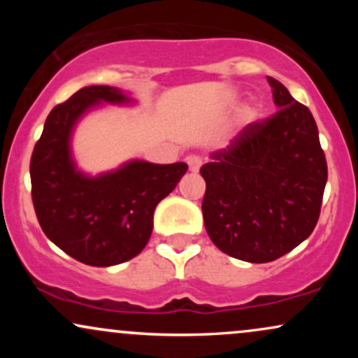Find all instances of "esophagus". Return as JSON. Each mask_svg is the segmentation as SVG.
<instances>
[{"label":"esophagus","mask_w":358,"mask_h":358,"mask_svg":"<svg viewBox=\"0 0 358 358\" xmlns=\"http://www.w3.org/2000/svg\"><path fill=\"white\" fill-rule=\"evenodd\" d=\"M187 163H188V168H190L192 173H196V171L200 170V166H202V158H200V156L192 155L187 158Z\"/></svg>","instance_id":"esophagus-1"}]
</instances>
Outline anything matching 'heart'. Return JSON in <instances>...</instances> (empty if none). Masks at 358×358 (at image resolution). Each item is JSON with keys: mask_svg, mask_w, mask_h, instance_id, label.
<instances>
[{"mask_svg": "<svg viewBox=\"0 0 358 358\" xmlns=\"http://www.w3.org/2000/svg\"><path fill=\"white\" fill-rule=\"evenodd\" d=\"M257 116H259V114H257V109H249V110H248V121H249V122L256 121Z\"/></svg>", "mask_w": 358, "mask_h": 358, "instance_id": "1", "label": "heart"}]
</instances>
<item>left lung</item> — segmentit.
Wrapping results in <instances>:
<instances>
[{"label":"left lung","mask_w":358,"mask_h":358,"mask_svg":"<svg viewBox=\"0 0 358 358\" xmlns=\"http://www.w3.org/2000/svg\"><path fill=\"white\" fill-rule=\"evenodd\" d=\"M276 114L241 131L200 168L208 237L222 252L271 262L313 232L328 168L310 109L268 77Z\"/></svg>","instance_id":"left-lung-1"}]
</instances>
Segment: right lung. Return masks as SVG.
<instances>
[{
  "label": "right lung",
  "instance_id": "add662e5",
  "mask_svg": "<svg viewBox=\"0 0 358 358\" xmlns=\"http://www.w3.org/2000/svg\"><path fill=\"white\" fill-rule=\"evenodd\" d=\"M101 102L133 99L109 85H89L55 106L30 162L31 200L45 236L65 254L96 268L138 256L153 231L156 205L175 190L187 163L155 165L133 159L89 176L77 170L71 139L77 121Z\"/></svg>",
  "mask_w": 358,
  "mask_h": 358
}]
</instances>
